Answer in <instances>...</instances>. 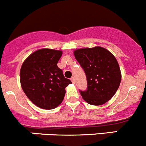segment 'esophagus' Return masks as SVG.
Instances as JSON below:
<instances>
[{
	"label": "esophagus",
	"instance_id": "obj_1",
	"mask_svg": "<svg viewBox=\"0 0 146 146\" xmlns=\"http://www.w3.org/2000/svg\"><path fill=\"white\" fill-rule=\"evenodd\" d=\"M70 80H71L73 83H75V78L74 77H72L71 78H70Z\"/></svg>",
	"mask_w": 146,
	"mask_h": 146
}]
</instances>
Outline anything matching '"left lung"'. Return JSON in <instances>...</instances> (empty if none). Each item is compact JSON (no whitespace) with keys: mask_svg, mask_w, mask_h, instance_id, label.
I'll list each match as a JSON object with an SVG mask.
<instances>
[{"mask_svg":"<svg viewBox=\"0 0 146 146\" xmlns=\"http://www.w3.org/2000/svg\"><path fill=\"white\" fill-rule=\"evenodd\" d=\"M74 56L86 75L88 88L80 90L84 100L92 105H102L110 100L121 80L114 55L103 47L95 46L76 50Z\"/></svg>","mask_w":146,"mask_h":146,"instance_id":"8db88e82","label":"left lung"}]
</instances>
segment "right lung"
<instances>
[{
	"label": "right lung",
	"mask_w": 146,
	"mask_h": 146,
	"mask_svg": "<svg viewBox=\"0 0 146 146\" xmlns=\"http://www.w3.org/2000/svg\"><path fill=\"white\" fill-rule=\"evenodd\" d=\"M62 51L42 48L32 53L20 69V83L27 97L44 110L58 107L64 100L65 88L72 83L57 66Z\"/></svg>",
	"instance_id": "obj_1"
}]
</instances>
